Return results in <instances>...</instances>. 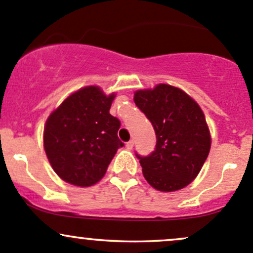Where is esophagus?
<instances>
[{
	"mask_svg": "<svg viewBox=\"0 0 253 253\" xmlns=\"http://www.w3.org/2000/svg\"><path fill=\"white\" fill-rule=\"evenodd\" d=\"M133 145H134V142H133V140H129V142H127V143H126V148H127V149H129V150H131V149L133 148Z\"/></svg>",
	"mask_w": 253,
	"mask_h": 253,
	"instance_id": "esophagus-1",
	"label": "esophagus"
}]
</instances>
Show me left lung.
Returning <instances> with one entry per match:
<instances>
[{
  "label": "left lung",
  "instance_id": "left-lung-1",
  "mask_svg": "<svg viewBox=\"0 0 253 253\" xmlns=\"http://www.w3.org/2000/svg\"><path fill=\"white\" fill-rule=\"evenodd\" d=\"M134 103L156 134V147L150 155L135 153L144 178L160 191L187 187L200 172L211 148L201 108L184 91L165 84L137 91Z\"/></svg>",
  "mask_w": 253,
  "mask_h": 253
}]
</instances>
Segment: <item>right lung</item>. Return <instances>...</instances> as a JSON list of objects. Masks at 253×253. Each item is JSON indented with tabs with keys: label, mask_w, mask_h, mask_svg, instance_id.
<instances>
[{
	"label": "right lung",
	"mask_w": 253,
	"mask_h": 253,
	"mask_svg": "<svg viewBox=\"0 0 253 253\" xmlns=\"http://www.w3.org/2000/svg\"><path fill=\"white\" fill-rule=\"evenodd\" d=\"M115 94L88 86L69 95L47 119L43 147L50 166L65 182L91 187L104 177L124 143L121 122L110 110Z\"/></svg>",
	"instance_id": "add662e5"
}]
</instances>
